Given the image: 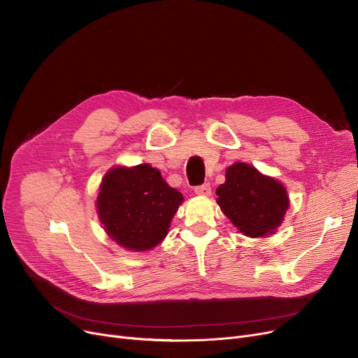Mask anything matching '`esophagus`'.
Listing matches in <instances>:
<instances>
[{
    "mask_svg": "<svg viewBox=\"0 0 358 358\" xmlns=\"http://www.w3.org/2000/svg\"><path fill=\"white\" fill-rule=\"evenodd\" d=\"M194 193L197 196H201V197H209L212 194V189L209 184H203V185H199L194 189Z\"/></svg>",
    "mask_w": 358,
    "mask_h": 358,
    "instance_id": "esophagus-1",
    "label": "esophagus"
}]
</instances>
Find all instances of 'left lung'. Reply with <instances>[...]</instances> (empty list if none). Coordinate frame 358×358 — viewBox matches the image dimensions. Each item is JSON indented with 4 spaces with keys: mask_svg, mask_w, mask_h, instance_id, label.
Instances as JSON below:
<instances>
[{
    "mask_svg": "<svg viewBox=\"0 0 358 358\" xmlns=\"http://www.w3.org/2000/svg\"><path fill=\"white\" fill-rule=\"evenodd\" d=\"M224 178L216 201L234 227L250 238L275 234L290 204L286 187L245 162L228 166Z\"/></svg>",
    "mask_w": 358,
    "mask_h": 358,
    "instance_id": "obj_1",
    "label": "left lung"
}]
</instances>
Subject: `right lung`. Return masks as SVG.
<instances>
[{"mask_svg":"<svg viewBox=\"0 0 358 358\" xmlns=\"http://www.w3.org/2000/svg\"><path fill=\"white\" fill-rule=\"evenodd\" d=\"M184 201L149 164L113 166L104 174L96 201L104 232L127 251L155 248Z\"/></svg>","mask_w":358,"mask_h":358,"instance_id":"1","label":"right lung"}]
</instances>
